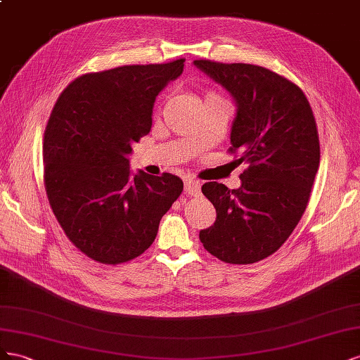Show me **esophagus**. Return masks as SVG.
I'll return each mask as SVG.
<instances>
[{"mask_svg":"<svg viewBox=\"0 0 360 360\" xmlns=\"http://www.w3.org/2000/svg\"><path fill=\"white\" fill-rule=\"evenodd\" d=\"M186 193L188 194V196H199L200 182L196 179H187L186 181Z\"/></svg>","mask_w":360,"mask_h":360,"instance_id":"1","label":"esophagus"}]
</instances>
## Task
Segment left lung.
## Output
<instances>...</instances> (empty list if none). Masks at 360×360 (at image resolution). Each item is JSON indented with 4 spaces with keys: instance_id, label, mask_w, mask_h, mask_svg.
Segmentation results:
<instances>
[{
    "instance_id": "8db88e82",
    "label": "left lung",
    "mask_w": 360,
    "mask_h": 360,
    "mask_svg": "<svg viewBox=\"0 0 360 360\" xmlns=\"http://www.w3.org/2000/svg\"><path fill=\"white\" fill-rule=\"evenodd\" d=\"M237 104L231 153L245 169L241 187L207 182L202 193L217 219L199 238L215 258L253 264L288 240L311 198L320 140L309 101L292 81L262 66L194 60Z\"/></svg>"
}]
</instances>
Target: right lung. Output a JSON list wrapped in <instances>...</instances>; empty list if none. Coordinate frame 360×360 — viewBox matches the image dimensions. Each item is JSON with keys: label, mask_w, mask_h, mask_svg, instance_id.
<instances>
[{"label": "right lung", "mask_w": 360, "mask_h": 360, "mask_svg": "<svg viewBox=\"0 0 360 360\" xmlns=\"http://www.w3.org/2000/svg\"><path fill=\"white\" fill-rule=\"evenodd\" d=\"M184 58L81 75L61 91L44 137V181L66 237L90 259L116 265L137 258L182 193L170 173L132 174L131 145L149 134L160 91Z\"/></svg>", "instance_id": "add662e5"}]
</instances>
